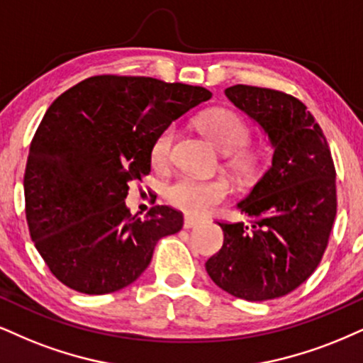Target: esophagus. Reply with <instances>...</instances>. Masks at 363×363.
<instances>
[{"label": "esophagus", "mask_w": 363, "mask_h": 363, "mask_svg": "<svg viewBox=\"0 0 363 363\" xmlns=\"http://www.w3.org/2000/svg\"><path fill=\"white\" fill-rule=\"evenodd\" d=\"M199 223H200V218L186 216L185 217V223H183V225H185V229H191V227H196V225H199Z\"/></svg>", "instance_id": "34e87169"}]
</instances>
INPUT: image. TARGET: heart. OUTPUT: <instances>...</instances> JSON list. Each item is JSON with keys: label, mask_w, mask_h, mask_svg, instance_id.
<instances>
[{"label": "heart", "mask_w": 363, "mask_h": 363, "mask_svg": "<svg viewBox=\"0 0 363 363\" xmlns=\"http://www.w3.org/2000/svg\"><path fill=\"white\" fill-rule=\"evenodd\" d=\"M199 128L222 153H229L227 164L240 177H254L262 164L261 155L252 147L245 146L250 129L242 116L225 107H216L203 113L199 119ZM174 140V128L161 129L151 145V161L155 167H167ZM229 194V183L223 178H196L185 177L168 183L164 186V199L173 207L190 213L202 216L218 205Z\"/></svg>", "instance_id": "b5f03b06"}]
</instances>
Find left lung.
Segmentation results:
<instances>
[{"label":"left lung","mask_w":363,"mask_h":363,"mask_svg":"<svg viewBox=\"0 0 363 363\" xmlns=\"http://www.w3.org/2000/svg\"><path fill=\"white\" fill-rule=\"evenodd\" d=\"M225 96L264 129L274 153L237 203L250 223L218 222L223 245L205 269L232 296L266 301L296 289L318 267L337 216V173L323 131L296 97L242 84Z\"/></svg>","instance_id":"obj_1"}]
</instances>
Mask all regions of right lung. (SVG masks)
Masks as SVG:
<instances>
[{
    "label": "right lung",
    "instance_id": "add662e5",
    "mask_svg": "<svg viewBox=\"0 0 363 363\" xmlns=\"http://www.w3.org/2000/svg\"><path fill=\"white\" fill-rule=\"evenodd\" d=\"M212 92L151 77L96 75L58 96L30 145L25 212L31 240L52 274L70 289L107 294L138 279L161 237L183 213L155 205L131 216L129 182L151 172L161 129Z\"/></svg>",
    "mask_w": 363,
    "mask_h": 363
}]
</instances>
